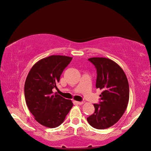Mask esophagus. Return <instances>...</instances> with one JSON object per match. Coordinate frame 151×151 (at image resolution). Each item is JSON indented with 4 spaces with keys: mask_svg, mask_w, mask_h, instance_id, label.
Returning <instances> with one entry per match:
<instances>
[{
    "mask_svg": "<svg viewBox=\"0 0 151 151\" xmlns=\"http://www.w3.org/2000/svg\"><path fill=\"white\" fill-rule=\"evenodd\" d=\"M76 103L77 104H78V105H82L83 104V102H78V101H77V102H76Z\"/></svg>",
    "mask_w": 151,
    "mask_h": 151,
    "instance_id": "esophagus-1",
    "label": "esophagus"
}]
</instances>
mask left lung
<instances>
[{"label":"left lung","instance_id":"8db88e82","mask_svg":"<svg viewBox=\"0 0 151 151\" xmlns=\"http://www.w3.org/2000/svg\"><path fill=\"white\" fill-rule=\"evenodd\" d=\"M88 60L97 71L96 88L102 90L100 104H93L95 112L87 118L89 124L97 129H105L116 124L124 114L129 100V85L119 65L105 58Z\"/></svg>","mask_w":151,"mask_h":151}]
</instances>
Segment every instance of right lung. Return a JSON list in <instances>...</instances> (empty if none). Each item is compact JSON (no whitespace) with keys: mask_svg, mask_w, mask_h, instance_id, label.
I'll list each match as a JSON object with an SVG mask.
<instances>
[{"mask_svg":"<svg viewBox=\"0 0 151 151\" xmlns=\"http://www.w3.org/2000/svg\"><path fill=\"white\" fill-rule=\"evenodd\" d=\"M71 59L68 56H49L37 61L27 75L24 88L27 106L35 119L44 127H59L72 108L71 100L53 94L52 91Z\"/></svg>","mask_w":151,"mask_h":151,"instance_id":"1","label":"right lung"}]
</instances>
